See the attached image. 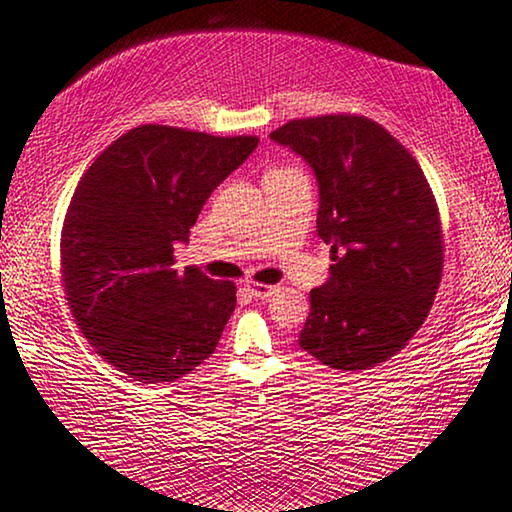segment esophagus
<instances>
[{"mask_svg": "<svg viewBox=\"0 0 512 512\" xmlns=\"http://www.w3.org/2000/svg\"><path fill=\"white\" fill-rule=\"evenodd\" d=\"M277 287H271V284H255V282H246V291L253 296L255 300H266Z\"/></svg>", "mask_w": 512, "mask_h": 512, "instance_id": "obj_1", "label": "esophagus"}]
</instances>
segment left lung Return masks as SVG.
I'll return each mask as SVG.
<instances>
[{
	"label": "left lung",
	"instance_id": "obj_1",
	"mask_svg": "<svg viewBox=\"0 0 512 512\" xmlns=\"http://www.w3.org/2000/svg\"><path fill=\"white\" fill-rule=\"evenodd\" d=\"M271 140L318 183V237L329 277L309 293L300 348L336 370H368L400 352L427 318L443 273V232L413 155L375 121L296 119Z\"/></svg>",
	"mask_w": 512,
	"mask_h": 512
}]
</instances>
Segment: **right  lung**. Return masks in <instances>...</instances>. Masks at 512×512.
I'll list each match as a JSON object with an SVG mask.
<instances>
[{"instance_id": "1", "label": "right lung", "mask_w": 512, "mask_h": 512, "mask_svg": "<svg viewBox=\"0 0 512 512\" xmlns=\"http://www.w3.org/2000/svg\"><path fill=\"white\" fill-rule=\"evenodd\" d=\"M257 142L137 126L76 185L60 239L67 302L92 348L133 381L180 379L216 350L235 284L178 273L173 248Z\"/></svg>"}]
</instances>
